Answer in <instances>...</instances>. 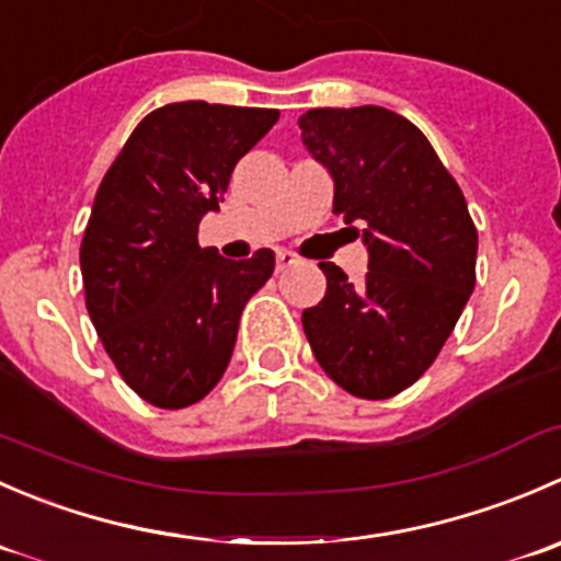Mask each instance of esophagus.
<instances>
[{"instance_id": "1", "label": "esophagus", "mask_w": 561, "mask_h": 561, "mask_svg": "<svg viewBox=\"0 0 561 561\" xmlns=\"http://www.w3.org/2000/svg\"><path fill=\"white\" fill-rule=\"evenodd\" d=\"M296 263H298V254L287 252V249H279V252H276V271H285Z\"/></svg>"}]
</instances>
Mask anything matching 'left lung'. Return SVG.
Wrapping results in <instances>:
<instances>
[{
  "label": "left lung",
  "mask_w": 561,
  "mask_h": 561,
  "mask_svg": "<svg viewBox=\"0 0 561 561\" xmlns=\"http://www.w3.org/2000/svg\"><path fill=\"white\" fill-rule=\"evenodd\" d=\"M333 175V214L366 225L358 285L320 263L328 287L301 322L317 364L358 399L410 388L454 333L474 290L478 230L461 186L426 135L377 105L314 107L298 118Z\"/></svg>",
  "instance_id": "8db88e82"
}]
</instances>
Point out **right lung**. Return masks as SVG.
Segmentation results:
<instances>
[{
    "mask_svg": "<svg viewBox=\"0 0 561 561\" xmlns=\"http://www.w3.org/2000/svg\"><path fill=\"white\" fill-rule=\"evenodd\" d=\"M279 118L274 107L151 111L107 168L81 241L87 309L122 380L149 404L201 401L233 355L247 301L274 274V252L225 260L197 244L236 162Z\"/></svg>",
    "mask_w": 561,
    "mask_h": 561,
    "instance_id": "right-lung-1",
    "label": "right lung"
}]
</instances>
